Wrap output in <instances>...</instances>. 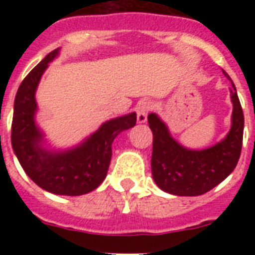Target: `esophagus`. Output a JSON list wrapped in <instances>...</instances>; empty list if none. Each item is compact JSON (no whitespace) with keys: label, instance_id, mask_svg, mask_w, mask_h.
<instances>
[{"label":"esophagus","instance_id":"1","mask_svg":"<svg viewBox=\"0 0 255 255\" xmlns=\"http://www.w3.org/2000/svg\"><path fill=\"white\" fill-rule=\"evenodd\" d=\"M150 103L148 101H141V102L138 103L136 106V114H138V123L139 124H144L147 121V116L148 112L150 111Z\"/></svg>","mask_w":255,"mask_h":255}]
</instances>
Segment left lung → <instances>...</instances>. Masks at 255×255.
<instances>
[{"instance_id": "1", "label": "left lung", "mask_w": 255, "mask_h": 255, "mask_svg": "<svg viewBox=\"0 0 255 255\" xmlns=\"http://www.w3.org/2000/svg\"><path fill=\"white\" fill-rule=\"evenodd\" d=\"M231 82L230 76L222 70ZM231 128L224 139L204 149L184 147L171 135L157 114L148 115L153 132L152 176L161 190L179 197L202 195L224 181L238 164L243 145L244 114L235 84L231 82Z\"/></svg>"}]
</instances>
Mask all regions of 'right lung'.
Masks as SVG:
<instances>
[{
    "mask_svg": "<svg viewBox=\"0 0 255 255\" xmlns=\"http://www.w3.org/2000/svg\"><path fill=\"white\" fill-rule=\"evenodd\" d=\"M61 48L52 51L31 70L17 89L13 103L11 144L22 170L43 190L56 195L88 194L103 182L112 157V143L120 132L134 128L136 114L107 120L80 143L56 148L37 123L38 85Z\"/></svg>",
    "mask_w": 255,
    "mask_h": 255,
    "instance_id": "add662e5",
    "label": "right lung"
}]
</instances>
